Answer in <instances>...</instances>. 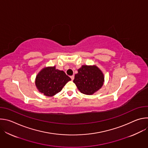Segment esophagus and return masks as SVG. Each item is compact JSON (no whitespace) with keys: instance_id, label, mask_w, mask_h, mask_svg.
<instances>
[{"instance_id":"esophagus-1","label":"esophagus","mask_w":148,"mask_h":148,"mask_svg":"<svg viewBox=\"0 0 148 148\" xmlns=\"http://www.w3.org/2000/svg\"><path fill=\"white\" fill-rule=\"evenodd\" d=\"M70 78H71V80L73 81L74 79V75H71V77H70Z\"/></svg>"}]
</instances>
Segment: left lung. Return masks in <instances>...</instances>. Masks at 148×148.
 Here are the masks:
<instances>
[{
    "mask_svg": "<svg viewBox=\"0 0 148 148\" xmlns=\"http://www.w3.org/2000/svg\"><path fill=\"white\" fill-rule=\"evenodd\" d=\"M73 82L81 93L92 95L103 86L104 76L96 66H82L75 75Z\"/></svg>",
    "mask_w": 148,
    "mask_h": 148,
    "instance_id": "8db88e82",
    "label": "left lung"
}]
</instances>
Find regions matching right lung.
I'll list each match as a JSON object with an SVG mask.
<instances>
[{"instance_id":"right-lung-1","label":"right lung","mask_w":148,"mask_h":148,"mask_svg":"<svg viewBox=\"0 0 148 148\" xmlns=\"http://www.w3.org/2000/svg\"><path fill=\"white\" fill-rule=\"evenodd\" d=\"M71 78L56 67H48L42 69L37 75L36 86L38 91L47 97H52L60 92Z\"/></svg>"}]
</instances>
